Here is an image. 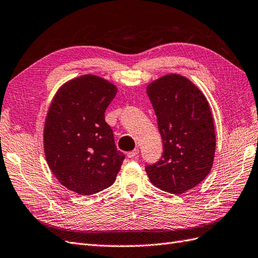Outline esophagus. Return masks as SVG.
<instances>
[{"mask_svg":"<svg viewBox=\"0 0 258 258\" xmlns=\"http://www.w3.org/2000/svg\"><path fill=\"white\" fill-rule=\"evenodd\" d=\"M138 154H139V149H135L134 151L128 152V153H127V156L130 157V158H134V157H137Z\"/></svg>","mask_w":258,"mask_h":258,"instance_id":"obj_1","label":"esophagus"}]
</instances>
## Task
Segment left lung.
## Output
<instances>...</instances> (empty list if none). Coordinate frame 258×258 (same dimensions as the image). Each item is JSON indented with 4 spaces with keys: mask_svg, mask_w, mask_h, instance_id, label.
<instances>
[{
    "mask_svg": "<svg viewBox=\"0 0 258 258\" xmlns=\"http://www.w3.org/2000/svg\"><path fill=\"white\" fill-rule=\"evenodd\" d=\"M146 93L157 117L164 152L145 171L158 189L182 194L201 183L214 163L216 135L210 104L198 86L178 74L150 82Z\"/></svg>",
    "mask_w": 258,
    "mask_h": 258,
    "instance_id": "8db88e82",
    "label": "left lung"
}]
</instances>
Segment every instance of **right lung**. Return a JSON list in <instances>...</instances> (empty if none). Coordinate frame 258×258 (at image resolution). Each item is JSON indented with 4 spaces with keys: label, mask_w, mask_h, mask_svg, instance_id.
Segmentation results:
<instances>
[{
    "label": "right lung",
    "mask_w": 258,
    "mask_h": 258,
    "mask_svg": "<svg viewBox=\"0 0 258 258\" xmlns=\"http://www.w3.org/2000/svg\"><path fill=\"white\" fill-rule=\"evenodd\" d=\"M118 91L95 75L65 82L48 107L43 145L48 167L58 182L80 196L112 185L123 161L104 113Z\"/></svg>",
    "instance_id": "add662e5"
}]
</instances>
